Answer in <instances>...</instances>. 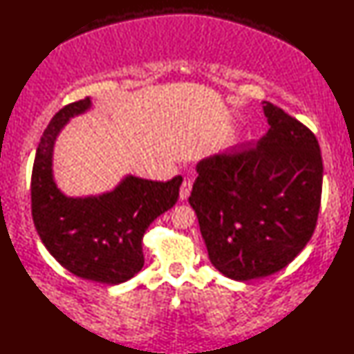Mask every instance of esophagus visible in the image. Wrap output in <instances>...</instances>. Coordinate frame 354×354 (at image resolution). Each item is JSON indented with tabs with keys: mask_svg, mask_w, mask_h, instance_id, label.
<instances>
[{
	"mask_svg": "<svg viewBox=\"0 0 354 354\" xmlns=\"http://www.w3.org/2000/svg\"><path fill=\"white\" fill-rule=\"evenodd\" d=\"M192 189H193V183L190 181V179H185V181L181 185V190H179V199H181V201L189 199Z\"/></svg>",
	"mask_w": 354,
	"mask_h": 354,
	"instance_id": "obj_1",
	"label": "esophagus"
}]
</instances>
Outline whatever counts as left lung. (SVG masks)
<instances>
[{"label": "left lung", "mask_w": 354, "mask_h": 354, "mask_svg": "<svg viewBox=\"0 0 354 354\" xmlns=\"http://www.w3.org/2000/svg\"><path fill=\"white\" fill-rule=\"evenodd\" d=\"M270 129L255 147L196 165L190 205L209 261L236 281L281 270L309 242L319 213L322 158L298 120L265 102Z\"/></svg>", "instance_id": "8db88e82"}]
</instances>
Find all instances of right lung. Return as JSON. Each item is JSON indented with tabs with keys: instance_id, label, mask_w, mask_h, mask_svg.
Masks as SVG:
<instances>
[{
	"instance_id": "add662e5",
	"label": "right lung",
	"mask_w": 354,
	"mask_h": 354,
	"mask_svg": "<svg viewBox=\"0 0 354 354\" xmlns=\"http://www.w3.org/2000/svg\"><path fill=\"white\" fill-rule=\"evenodd\" d=\"M91 108L89 97L66 104L44 131L32 173V214L42 243L65 269L85 280L120 284L145 265L142 236L176 204L183 178L158 183L126 175L109 192L66 196L53 173L55 145L70 120Z\"/></svg>"
}]
</instances>
